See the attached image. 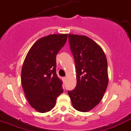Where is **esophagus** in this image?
<instances>
[{"instance_id": "1", "label": "esophagus", "mask_w": 131, "mask_h": 131, "mask_svg": "<svg viewBox=\"0 0 131 131\" xmlns=\"http://www.w3.org/2000/svg\"><path fill=\"white\" fill-rule=\"evenodd\" d=\"M66 80H67V77H63V81L64 82H65Z\"/></svg>"}]
</instances>
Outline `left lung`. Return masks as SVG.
Instances as JSON below:
<instances>
[{
	"label": "left lung",
	"mask_w": 131,
	"mask_h": 131,
	"mask_svg": "<svg viewBox=\"0 0 131 131\" xmlns=\"http://www.w3.org/2000/svg\"><path fill=\"white\" fill-rule=\"evenodd\" d=\"M77 70V86L68 94L73 106L88 112L100 103L108 84L107 59L98 44L84 35L69 34Z\"/></svg>",
	"instance_id": "obj_1"
}]
</instances>
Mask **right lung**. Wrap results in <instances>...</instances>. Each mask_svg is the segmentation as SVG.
Listing matches in <instances>:
<instances>
[{
    "mask_svg": "<svg viewBox=\"0 0 131 131\" xmlns=\"http://www.w3.org/2000/svg\"><path fill=\"white\" fill-rule=\"evenodd\" d=\"M67 38L68 34H53L40 38L24 60L21 85L30 105L39 113L52 110L63 92L62 81L56 73V57Z\"/></svg>",
    "mask_w": 131,
    "mask_h": 131,
    "instance_id": "add662e5",
    "label": "right lung"
}]
</instances>
